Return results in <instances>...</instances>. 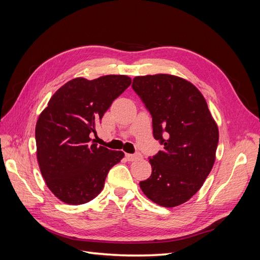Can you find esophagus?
Listing matches in <instances>:
<instances>
[{
  "label": "esophagus",
  "mask_w": 260,
  "mask_h": 260,
  "mask_svg": "<svg viewBox=\"0 0 260 260\" xmlns=\"http://www.w3.org/2000/svg\"><path fill=\"white\" fill-rule=\"evenodd\" d=\"M125 158H127L129 161H135L138 159L142 158V155L137 153V154H125Z\"/></svg>",
  "instance_id": "esophagus-1"
}]
</instances>
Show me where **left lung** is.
<instances>
[{
	"label": "left lung",
	"instance_id": "obj_1",
	"mask_svg": "<svg viewBox=\"0 0 260 260\" xmlns=\"http://www.w3.org/2000/svg\"><path fill=\"white\" fill-rule=\"evenodd\" d=\"M132 89L152 115L154 138L164 145L149 157L152 175L140 187L162 207L179 206L200 190L214 166L217 123L203 94L182 78L139 76Z\"/></svg>",
	"mask_w": 260,
	"mask_h": 260
}]
</instances>
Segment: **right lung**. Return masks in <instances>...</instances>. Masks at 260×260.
<instances>
[{
	"mask_svg": "<svg viewBox=\"0 0 260 260\" xmlns=\"http://www.w3.org/2000/svg\"><path fill=\"white\" fill-rule=\"evenodd\" d=\"M131 78L108 75L75 78L54 93L36 125L37 158L51 192L69 205L88 203L103 190L109 169L124 156L94 143L95 132Z\"/></svg>",
	"mask_w": 260,
	"mask_h": 260,
	"instance_id": "1",
	"label": "right lung"
}]
</instances>
